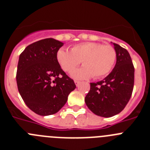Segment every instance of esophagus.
<instances>
[{"label": "esophagus", "mask_w": 150, "mask_h": 150, "mask_svg": "<svg viewBox=\"0 0 150 150\" xmlns=\"http://www.w3.org/2000/svg\"><path fill=\"white\" fill-rule=\"evenodd\" d=\"M74 83H75V84H76V86H78L79 85V83H80V82L78 81V80H74Z\"/></svg>", "instance_id": "obj_1"}]
</instances>
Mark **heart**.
<instances>
[{
  "label": "heart",
  "instance_id": "heart-1",
  "mask_svg": "<svg viewBox=\"0 0 150 150\" xmlns=\"http://www.w3.org/2000/svg\"><path fill=\"white\" fill-rule=\"evenodd\" d=\"M57 61L63 71H74L83 62L84 67L73 73L76 79H100L110 74L116 61V52L111 45L85 42L74 45L71 51L61 49L57 52Z\"/></svg>",
  "mask_w": 150,
  "mask_h": 150
}]
</instances>
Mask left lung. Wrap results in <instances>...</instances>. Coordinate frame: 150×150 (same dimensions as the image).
<instances>
[{"label":"left lung","mask_w":150,"mask_h":150,"mask_svg":"<svg viewBox=\"0 0 150 150\" xmlns=\"http://www.w3.org/2000/svg\"><path fill=\"white\" fill-rule=\"evenodd\" d=\"M113 45L116 52L114 68L103 80L90 83L85 98L88 109L102 117H111L123 110L132 97L134 83V67L130 54L120 45Z\"/></svg>","instance_id":"8db88e82"}]
</instances>
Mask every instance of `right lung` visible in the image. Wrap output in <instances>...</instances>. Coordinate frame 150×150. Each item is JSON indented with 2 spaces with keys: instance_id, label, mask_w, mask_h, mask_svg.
I'll use <instances>...</instances> for the list:
<instances>
[{
  "instance_id": "right-lung-1",
  "label": "right lung",
  "mask_w": 150,
  "mask_h": 150,
  "mask_svg": "<svg viewBox=\"0 0 150 150\" xmlns=\"http://www.w3.org/2000/svg\"><path fill=\"white\" fill-rule=\"evenodd\" d=\"M63 43L53 38L28 45L19 55L16 83L24 102L40 116L56 113L76 85L61 68L57 52Z\"/></svg>"
}]
</instances>
